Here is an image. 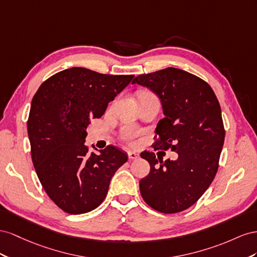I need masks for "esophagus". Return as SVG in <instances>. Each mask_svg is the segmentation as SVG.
Wrapping results in <instances>:
<instances>
[{"label":"esophagus","mask_w":257,"mask_h":257,"mask_svg":"<svg viewBox=\"0 0 257 257\" xmlns=\"http://www.w3.org/2000/svg\"><path fill=\"white\" fill-rule=\"evenodd\" d=\"M128 157H129V159H137L140 157V155H139V154L136 152H128Z\"/></svg>","instance_id":"34e87169"}]
</instances>
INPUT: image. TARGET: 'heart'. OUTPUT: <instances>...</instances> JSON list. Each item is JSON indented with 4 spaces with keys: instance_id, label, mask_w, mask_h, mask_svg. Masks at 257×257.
<instances>
[{
    "instance_id": "b5f03b06",
    "label": "heart",
    "mask_w": 257,
    "mask_h": 257,
    "mask_svg": "<svg viewBox=\"0 0 257 257\" xmlns=\"http://www.w3.org/2000/svg\"><path fill=\"white\" fill-rule=\"evenodd\" d=\"M120 137L126 143H128L130 145H134V144H136L137 138L139 137V131L133 127H124L121 130Z\"/></svg>"
}]
</instances>
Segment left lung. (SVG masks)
I'll return each instance as SVG.
<instances>
[{"label":"left lung","instance_id":"8db88e82","mask_svg":"<svg viewBox=\"0 0 257 257\" xmlns=\"http://www.w3.org/2000/svg\"><path fill=\"white\" fill-rule=\"evenodd\" d=\"M133 84L150 88L163 105L153 148L179 155L164 161L152 152L141 153L151 166L140 181L142 198L161 213H178L199 199L217 172L225 139L221 106L207 82L180 69L139 75Z\"/></svg>","mask_w":257,"mask_h":257}]
</instances>
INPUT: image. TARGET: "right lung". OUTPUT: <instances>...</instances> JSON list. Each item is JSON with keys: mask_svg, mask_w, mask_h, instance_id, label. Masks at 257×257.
Returning a JSON list of instances; mask_svg holds the SVG:
<instances>
[{"mask_svg": "<svg viewBox=\"0 0 257 257\" xmlns=\"http://www.w3.org/2000/svg\"><path fill=\"white\" fill-rule=\"evenodd\" d=\"M134 77L71 68L50 76L34 94L28 119L33 166L46 194L67 213L99 207L128 160L116 146L96 154L84 143L90 120L100 118Z\"/></svg>", "mask_w": 257, "mask_h": 257, "instance_id": "obj_1", "label": "right lung"}]
</instances>
